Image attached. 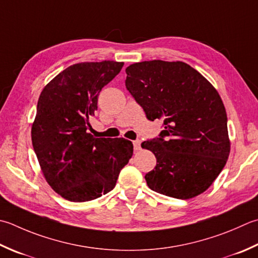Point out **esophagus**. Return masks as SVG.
Wrapping results in <instances>:
<instances>
[{
    "instance_id": "obj_1",
    "label": "esophagus",
    "mask_w": 258,
    "mask_h": 258,
    "mask_svg": "<svg viewBox=\"0 0 258 258\" xmlns=\"http://www.w3.org/2000/svg\"><path fill=\"white\" fill-rule=\"evenodd\" d=\"M133 146H134V150L135 151L141 150V141H139V140L133 141Z\"/></svg>"
}]
</instances>
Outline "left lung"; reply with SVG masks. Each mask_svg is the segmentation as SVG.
I'll return each mask as SVG.
<instances>
[{
    "instance_id": "8db88e82",
    "label": "left lung",
    "mask_w": 258,
    "mask_h": 258,
    "mask_svg": "<svg viewBox=\"0 0 258 258\" xmlns=\"http://www.w3.org/2000/svg\"><path fill=\"white\" fill-rule=\"evenodd\" d=\"M125 86L150 120L162 119L159 138L144 141L155 168L149 188L176 199L199 196L213 184L228 160L227 114L218 92L182 61L136 62L126 68Z\"/></svg>"
}]
</instances>
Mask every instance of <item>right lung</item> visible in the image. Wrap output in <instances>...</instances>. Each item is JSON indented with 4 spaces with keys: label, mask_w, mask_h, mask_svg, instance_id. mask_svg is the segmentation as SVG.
Listing matches in <instances>:
<instances>
[{
    "label": "right lung",
    "mask_w": 258,
    "mask_h": 258,
    "mask_svg": "<svg viewBox=\"0 0 258 258\" xmlns=\"http://www.w3.org/2000/svg\"><path fill=\"white\" fill-rule=\"evenodd\" d=\"M124 62L105 60L70 66L40 94L31 139L49 185L74 203L97 199L114 189L133 155L125 139H95L89 118L98 95Z\"/></svg>",
    "instance_id": "obj_1"
}]
</instances>
